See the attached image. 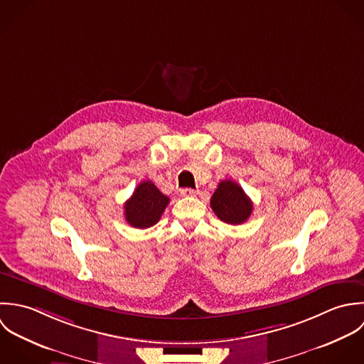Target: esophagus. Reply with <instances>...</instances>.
Returning <instances> with one entry per match:
<instances>
[{
    "instance_id": "34e87169",
    "label": "esophagus",
    "mask_w": 364,
    "mask_h": 364,
    "mask_svg": "<svg viewBox=\"0 0 364 364\" xmlns=\"http://www.w3.org/2000/svg\"><path fill=\"white\" fill-rule=\"evenodd\" d=\"M197 190H193V188H181L180 190V194L183 196V197H194V196H197Z\"/></svg>"
}]
</instances>
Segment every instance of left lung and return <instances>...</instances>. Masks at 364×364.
Wrapping results in <instances>:
<instances>
[{
	"instance_id": "8db88e82",
	"label": "left lung",
	"mask_w": 364,
	"mask_h": 364,
	"mask_svg": "<svg viewBox=\"0 0 364 364\" xmlns=\"http://www.w3.org/2000/svg\"><path fill=\"white\" fill-rule=\"evenodd\" d=\"M211 208L220 220L230 225H240L250 217L253 203L237 183L222 180L213 194Z\"/></svg>"
}]
</instances>
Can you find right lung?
<instances>
[{
    "instance_id": "1",
    "label": "right lung",
    "mask_w": 364,
    "mask_h": 364,
    "mask_svg": "<svg viewBox=\"0 0 364 364\" xmlns=\"http://www.w3.org/2000/svg\"><path fill=\"white\" fill-rule=\"evenodd\" d=\"M168 201L170 198L161 194L151 181H142L124 205L125 219L134 228H150L159 222Z\"/></svg>"
}]
</instances>
